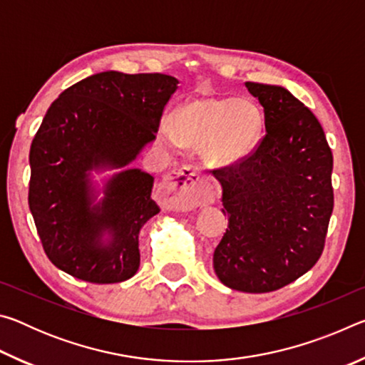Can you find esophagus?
Masks as SVG:
<instances>
[{
  "mask_svg": "<svg viewBox=\"0 0 365 365\" xmlns=\"http://www.w3.org/2000/svg\"><path fill=\"white\" fill-rule=\"evenodd\" d=\"M159 193L165 205L178 211L185 209L211 205L215 201L212 185L195 165H187L164 178L159 185Z\"/></svg>",
  "mask_w": 365,
  "mask_h": 365,
  "instance_id": "34e87169",
  "label": "esophagus"
}]
</instances>
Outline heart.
<instances>
[{
    "label": "heart",
    "mask_w": 365,
    "mask_h": 365,
    "mask_svg": "<svg viewBox=\"0 0 365 365\" xmlns=\"http://www.w3.org/2000/svg\"><path fill=\"white\" fill-rule=\"evenodd\" d=\"M265 117L250 98L197 96L180 104L164 120L159 138L165 146H202L215 165H237L248 159L261 143Z\"/></svg>",
    "instance_id": "b5f03b06"
}]
</instances>
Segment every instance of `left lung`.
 Masks as SVG:
<instances>
[{
  "mask_svg": "<svg viewBox=\"0 0 365 365\" xmlns=\"http://www.w3.org/2000/svg\"><path fill=\"white\" fill-rule=\"evenodd\" d=\"M264 108L265 137L237 165L214 169L227 232L214 251L225 287L275 292L319 261L333 211V156L317 117L279 85L246 82Z\"/></svg>",
  "mask_w": 365,
  "mask_h": 365,
  "instance_id": "1",
  "label": "left lung"
}]
</instances>
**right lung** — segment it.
<instances>
[{
	"label": "right lung",
	"instance_id": "obj_1",
	"mask_svg": "<svg viewBox=\"0 0 365 365\" xmlns=\"http://www.w3.org/2000/svg\"><path fill=\"white\" fill-rule=\"evenodd\" d=\"M177 85L165 73L106 71L49 106L30 146L29 206L48 259L66 274L90 283L137 274L138 235L159 206L154 177L128 164L156 140ZM113 168L123 170L103 187L93 180L91 171Z\"/></svg>",
	"mask_w": 365,
	"mask_h": 365
}]
</instances>
